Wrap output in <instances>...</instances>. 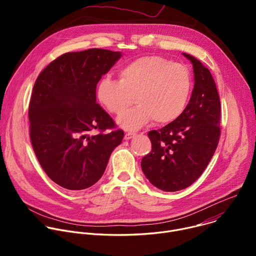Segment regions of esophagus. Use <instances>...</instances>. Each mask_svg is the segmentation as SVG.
<instances>
[{"instance_id": "34e87169", "label": "esophagus", "mask_w": 256, "mask_h": 256, "mask_svg": "<svg viewBox=\"0 0 256 256\" xmlns=\"http://www.w3.org/2000/svg\"><path fill=\"white\" fill-rule=\"evenodd\" d=\"M136 136L134 132H126L124 134V140H130L132 138H134Z\"/></svg>"}]
</instances>
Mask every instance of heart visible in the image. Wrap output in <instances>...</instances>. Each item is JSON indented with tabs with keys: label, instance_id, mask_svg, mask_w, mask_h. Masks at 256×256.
I'll return each mask as SVG.
<instances>
[{
	"label": "heart",
	"instance_id": "1",
	"mask_svg": "<svg viewBox=\"0 0 256 256\" xmlns=\"http://www.w3.org/2000/svg\"><path fill=\"white\" fill-rule=\"evenodd\" d=\"M120 81L103 78L97 97L106 110L120 116L135 98L138 105L118 118L126 130H136L154 118L165 124L177 120L188 104L192 76L184 64L158 56L140 58L120 70Z\"/></svg>",
	"mask_w": 256,
	"mask_h": 256
}]
</instances>
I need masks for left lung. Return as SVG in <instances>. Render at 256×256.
<instances>
[{
	"mask_svg": "<svg viewBox=\"0 0 256 256\" xmlns=\"http://www.w3.org/2000/svg\"><path fill=\"white\" fill-rule=\"evenodd\" d=\"M184 54L194 72L190 100L177 120L148 132L152 150L140 162L144 176L163 192L192 186L208 165L221 134V103L210 72L194 56Z\"/></svg>",
	"mask_w": 256,
	"mask_h": 256,
	"instance_id": "8db88e82",
	"label": "left lung"
}]
</instances>
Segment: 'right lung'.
Instances as JSON below:
<instances>
[{"label": "right lung", "instance_id": "right-lung-1", "mask_svg": "<svg viewBox=\"0 0 256 256\" xmlns=\"http://www.w3.org/2000/svg\"><path fill=\"white\" fill-rule=\"evenodd\" d=\"M120 58L101 48L64 54L35 81L28 108L32 148L46 175L64 188L95 184L124 138L96 103L97 83Z\"/></svg>", "mask_w": 256, "mask_h": 256}]
</instances>
